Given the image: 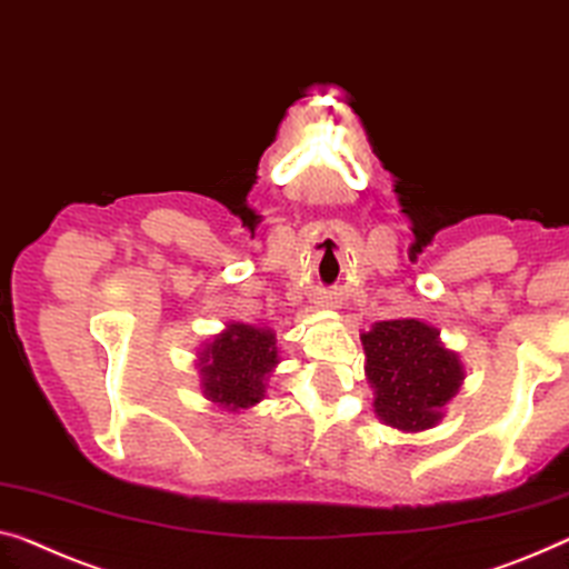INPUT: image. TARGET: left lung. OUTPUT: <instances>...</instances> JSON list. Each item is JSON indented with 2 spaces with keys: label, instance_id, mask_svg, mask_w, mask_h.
I'll list each match as a JSON object with an SVG mask.
<instances>
[{
  "label": "left lung",
  "instance_id": "obj_1",
  "mask_svg": "<svg viewBox=\"0 0 569 569\" xmlns=\"http://www.w3.org/2000/svg\"><path fill=\"white\" fill-rule=\"evenodd\" d=\"M360 342L376 417L403 435L437 427L465 380L460 355L439 329L421 319H388L362 332Z\"/></svg>",
  "mask_w": 569,
  "mask_h": 569
}]
</instances>
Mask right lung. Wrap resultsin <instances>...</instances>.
<instances>
[{
    "mask_svg": "<svg viewBox=\"0 0 569 569\" xmlns=\"http://www.w3.org/2000/svg\"><path fill=\"white\" fill-rule=\"evenodd\" d=\"M278 362L276 332L262 325L230 321L197 352L199 386L207 401L227 413L248 411L266 398Z\"/></svg>",
    "mask_w": 569,
    "mask_h": 569,
    "instance_id": "obj_1",
    "label": "right lung"
}]
</instances>
